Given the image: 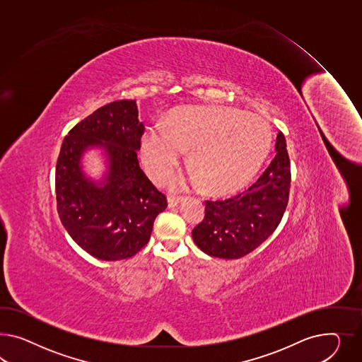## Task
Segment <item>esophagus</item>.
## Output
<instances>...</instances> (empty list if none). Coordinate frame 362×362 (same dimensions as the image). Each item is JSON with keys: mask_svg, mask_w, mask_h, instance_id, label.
Listing matches in <instances>:
<instances>
[{"mask_svg": "<svg viewBox=\"0 0 362 362\" xmlns=\"http://www.w3.org/2000/svg\"><path fill=\"white\" fill-rule=\"evenodd\" d=\"M182 200H183V197H182V196H168V197H167V204H168V208H175V206H179V203H180Z\"/></svg>", "mask_w": 362, "mask_h": 362, "instance_id": "1", "label": "esophagus"}]
</instances>
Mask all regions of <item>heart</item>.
<instances>
[{
  "mask_svg": "<svg viewBox=\"0 0 362 362\" xmlns=\"http://www.w3.org/2000/svg\"><path fill=\"white\" fill-rule=\"evenodd\" d=\"M272 146L264 118L235 107H188L176 110L168 129L154 125L142 138V159L148 174L162 180L175 168L186 148L196 182L206 191L223 194L245 186L262 166ZM186 185L183 175L173 188Z\"/></svg>",
  "mask_w": 362,
  "mask_h": 362,
  "instance_id": "heart-1",
  "label": "heart"
}]
</instances>
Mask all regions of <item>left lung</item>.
I'll list each match as a JSON object with an SVG mask.
<instances>
[{"mask_svg": "<svg viewBox=\"0 0 362 362\" xmlns=\"http://www.w3.org/2000/svg\"><path fill=\"white\" fill-rule=\"evenodd\" d=\"M272 163L253 186L240 195L206 200L204 220L192 230L206 255L235 259L253 252L273 235L284 217L290 192V158L279 132Z\"/></svg>", "mask_w": 362, "mask_h": 362, "instance_id": "left-lung-1", "label": "left lung"}]
</instances>
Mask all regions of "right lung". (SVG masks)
I'll use <instances>...</instances> for the list:
<instances>
[{"mask_svg":"<svg viewBox=\"0 0 362 362\" xmlns=\"http://www.w3.org/2000/svg\"><path fill=\"white\" fill-rule=\"evenodd\" d=\"M144 125L136 100L98 107L69 130L55 171L60 221L72 240L103 261L127 259L148 243L166 196L147 179L138 163ZM100 149L106 158L101 180L82 166L83 156Z\"/></svg>","mask_w":362,"mask_h":362,"instance_id":"1","label":"right lung"}]
</instances>
